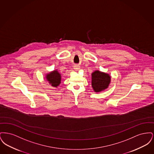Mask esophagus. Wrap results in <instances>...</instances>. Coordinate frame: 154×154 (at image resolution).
Instances as JSON below:
<instances>
[{
    "mask_svg": "<svg viewBox=\"0 0 154 154\" xmlns=\"http://www.w3.org/2000/svg\"><path fill=\"white\" fill-rule=\"evenodd\" d=\"M80 69V67H79V66H75L74 67V69L75 70H79Z\"/></svg>",
    "mask_w": 154,
    "mask_h": 154,
    "instance_id": "1",
    "label": "esophagus"
}]
</instances>
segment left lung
I'll return each mask as SVG.
<instances>
[{"mask_svg":"<svg viewBox=\"0 0 154 154\" xmlns=\"http://www.w3.org/2000/svg\"><path fill=\"white\" fill-rule=\"evenodd\" d=\"M111 77L109 74L96 70L92 74V86L96 92H101L107 88Z\"/></svg>","mask_w":154,"mask_h":154,"instance_id":"obj_1","label":"left lung"}]
</instances>
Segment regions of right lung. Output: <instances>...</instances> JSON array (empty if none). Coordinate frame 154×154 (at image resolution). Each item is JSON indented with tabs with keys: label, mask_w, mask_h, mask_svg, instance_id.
I'll return each mask as SVG.
<instances>
[{
	"label": "right lung",
	"mask_w": 154,
	"mask_h": 154,
	"mask_svg": "<svg viewBox=\"0 0 154 154\" xmlns=\"http://www.w3.org/2000/svg\"><path fill=\"white\" fill-rule=\"evenodd\" d=\"M46 79L52 87H57L60 83L61 76L57 70H54L46 75Z\"/></svg>",
	"instance_id": "add662e5"
}]
</instances>
